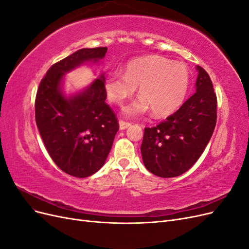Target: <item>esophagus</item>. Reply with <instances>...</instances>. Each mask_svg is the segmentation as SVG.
<instances>
[{"label":"esophagus","mask_w":249,"mask_h":249,"mask_svg":"<svg viewBox=\"0 0 249 249\" xmlns=\"http://www.w3.org/2000/svg\"><path fill=\"white\" fill-rule=\"evenodd\" d=\"M131 125V123H127V122H124V120H119V127L120 130H124L126 129V127H129Z\"/></svg>","instance_id":"34e87169"}]
</instances>
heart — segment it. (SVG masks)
Listing matches in <instances>:
<instances>
[{"label": "heart", "instance_id": "obj_1", "mask_svg": "<svg viewBox=\"0 0 249 249\" xmlns=\"http://www.w3.org/2000/svg\"><path fill=\"white\" fill-rule=\"evenodd\" d=\"M189 84L190 73L185 64L162 56H145L130 61L124 72H109L105 87L109 100L120 105L139 86L141 96L126 105L124 114L138 116L150 109L154 116L161 117L182 105Z\"/></svg>", "mask_w": 249, "mask_h": 249}]
</instances>
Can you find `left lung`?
Returning <instances> with one entry per match:
<instances>
[{
  "label": "left lung",
  "mask_w": 249,
  "mask_h": 249,
  "mask_svg": "<svg viewBox=\"0 0 249 249\" xmlns=\"http://www.w3.org/2000/svg\"><path fill=\"white\" fill-rule=\"evenodd\" d=\"M196 69V92L164 122L144 129L142 160L155 176L183 175L199 159L213 135L217 97L208 72L200 66Z\"/></svg>",
  "instance_id": "1"
}]
</instances>
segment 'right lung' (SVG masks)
Returning <instances> with one entry per match:
<instances>
[{"mask_svg": "<svg viewBox=\"0 0 249 249\" xmlns=\"http://www.w3.org/2000/svg\"><path fill=\"white\" fill-rule=\"evenodd\" d=\"M107 48L81 49L53 64L40 82L35 99V120L50 157L65 173L87 178L101 169L119 129L116 114L105 102V78L66 99L64 73L80 64L103 59Z\"/></svg>", "mask_w": 249, "mask_h": 249, "instance_id": "1", "label": "right lung"}]
</instances>
